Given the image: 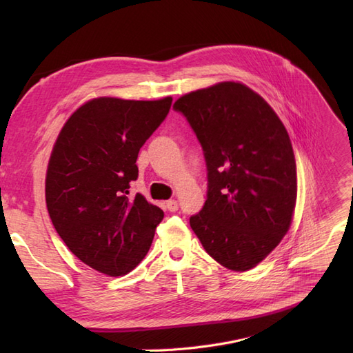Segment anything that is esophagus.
Returning <instances> with one entry per match:
<instances>
[{
    "label": "esophagus",
    "instance_id": "1",
    "mask_svg": "<svg viewBox=\"0 0 353 353\" xmlns=\"http://www.w3.org/2000/svg\"><path fill=\"white\" fill-rule=\"evenodd\" d=\"M166 208H168L169 212H176V210H178V201L174 200V199L168 200V201H166Z\"/></svg>",
    "mask_w": 353,
    "mask_h": 353
}]
</instances>
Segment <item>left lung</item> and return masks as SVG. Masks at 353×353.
Masks as SVG:
<instances>
[{"label": "left lung", "instance_id": "obj_1", "mask_svg": "<svg viewBox=\"0 0 353 353\" xmlns=\"http://www.w3.org/2000/svg\"><path fill=\"white\" fill-rule=\"evenodd\" d=\"M174 110L194 131L208 168V199L190 225L218 263L252 270L290 228L297 194L290 137L271 105L240 82L185 94Z\"/></svg>", "mask_w": 353, "mask_h": 353}]
</instances>
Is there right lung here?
<instances>
[{
    "instance_id": "add662e5",
    "label": "right lung",
    "mask_w": 353,
    "mask_h": 353,
    "mask_svg": "<svg viewBox=\"0 0 353 353\" xmlns=\"http://www.w3.org/2000/svg\"><path fill=\"white\" fill-rule=\"evenodd\" d=\"M172 99H94L74 112L52 148L46 200L69 250L110 276L131 272L150 249L163 210L130 194L140 148L165 121Z\"/></svg>"
}]
</instances>
